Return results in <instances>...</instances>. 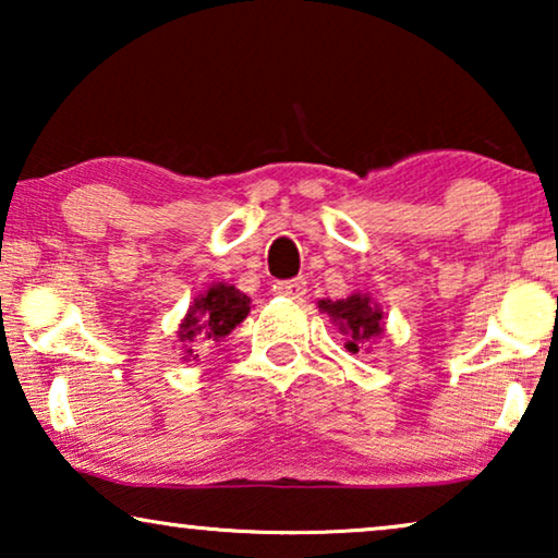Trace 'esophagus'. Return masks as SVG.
Here are the masks:
<instances>
[{
	"label": "esophagus",
	"mask_w": 558,
	"mask_h": 558,
	"mask_svg": "<svg viewBox=\"0 0 558 558\" xmlns=\"http://www.w3.org/2000/svg\"><path fill=\"white\" fill-rule=\"evenodd\" d=\"M274 289H277L281 296H289V300H302L304 292H307V281H304V279L279 281V284L274 287Z\"/></svg>",
	"instance_id": "34e87169"
}]
</instances>
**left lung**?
Segmentation results:
<instances>
[{
  "label": "left lung",
  "instance_id": "obj_1",
  "mask_svg": "<svg viewBox=\"0 0 558 558\" xmlns=\"http://www.w3.org/2000/svg\"><path fill=\"white\" fill-rule=\"evenodd\" d=\"M319 310L332 317V323L340 325V332L348 335V350L357 353V350L373 345L384 332V312L371 296L365 294H350L345 300H319Z\"/></svg>",
  "mask_w": 558,
  "mask_h": 558
}]
</instances>
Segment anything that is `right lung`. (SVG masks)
I'll return each mask as SVG.
<instances>
[{
    "instance_id": "obj_1",
    "label": "right lung",
    "mask_w": 558,
    "mask_h": 558,
    "mask_svg": "<svg viewBox=\"0 0 558 558\" xmlns=\"http://www.w3.org/2000/svg\"><path fill=\"white\" fill-rule=\"evenodd\" d=\"M251 312V300L231 284H213L208 292L197 296L180 325V342H185L187 357H201L197 353L220 342L235 325H241Z\"/></svg>"
}]
</instances>
